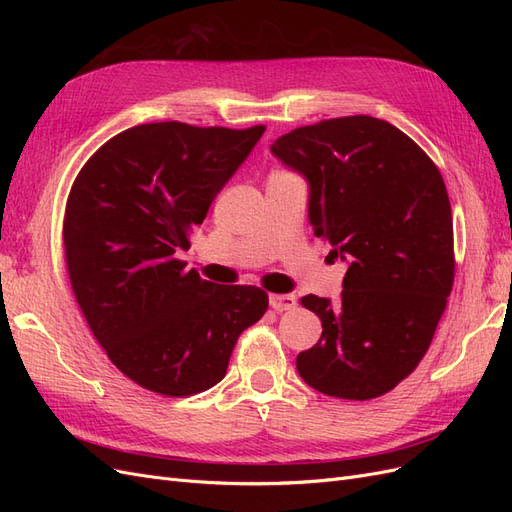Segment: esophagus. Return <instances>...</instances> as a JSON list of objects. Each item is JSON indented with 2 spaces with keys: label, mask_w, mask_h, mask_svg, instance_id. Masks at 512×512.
I'll use <instances>...</instances> for the list:
<instances>
[{
  "label": "esophagus",
  "mask_w": 512,
  "mask_h": 512,
  "mask_svg": "<svg viewBox=\"0 0 512 512\" xmlns=\"http://www.w3.org/2000/svg\"><path fill=\"white\" fill-rule=\"evenodd\" d=\"M269 305L275 309V312H288L294 305H297V299L292 294H271Z\"/></svg>",
  "instance_id": "34e87169"
}]
</instances>
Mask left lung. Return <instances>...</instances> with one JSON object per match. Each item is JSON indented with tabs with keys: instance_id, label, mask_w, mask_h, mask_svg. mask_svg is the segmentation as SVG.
<instances>
[{
	"instance_id": "1",
	"label": "left lung",
	"mask_w": 512,
	"mask_h": 512,
	"mask_svg": "<svg viewBox=\"0 0 512 512\" xmlns=\"http://www.w3.org/2000/svg\"><path fill=\"white\" fill-rule=\"evenodd\" d=\"M273 156L309 183V222L348 262L339 303L307 294L322 320L299 376L339 399L393 391L425 356L455 277L453 213L440 170L410 136L369 115L277 138Z\"/></svg>"
}]
</instances>
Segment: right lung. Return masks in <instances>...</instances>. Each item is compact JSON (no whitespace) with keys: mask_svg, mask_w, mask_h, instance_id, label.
<instances>
[{"mask_svg":"<svg viewBox=\"0 0 512 512\" xmlns=\"http://www.w3.org/2000/svg\"><path fill=\"white\" fill-rule=\"evenodd\" d=\"M262 132L143 123L106 141L72 183L64 250L76 303L108 359L147 391L211 389L267 312L265 290L218 286L177 258Z\"/></svg>","mask_w":512,"mask_h":512,"instance_id":"right-lung-1","label":"right lung"}]
</instances>
